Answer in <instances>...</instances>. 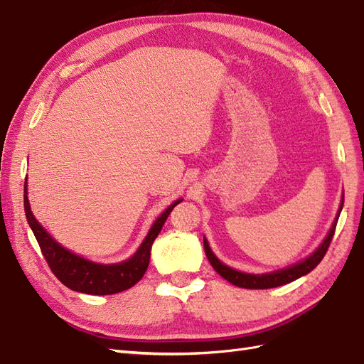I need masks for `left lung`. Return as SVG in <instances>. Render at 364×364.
Segmentation results:
<instances>
[{
	"label": "left lung",
	"instance_id": "left-lung-1",
	"mask_svg": "<svg viewBox=\"0 0 364 364\" xmlns=\"http://www.w3.org/2000/svg\"><path fill=\"white\" fill-rule=\"evenodd\" d=\"M343 197L345 196H341V202H340V206H338V211L336 214L334 222H333L331 228H329L326 237L322 240V243L318 245V247L313 253H310V255H308L306 258L291 264V266H289V267L267 272V273L240 272L234 267L226 266L223 261H220L215 257V253L213 252V249L209 247L206 237H203V247H205L206 258H208L209 262H211V266L214 267V270L220 274V277L225 278L230 284L237 285V287H241V289H250V290L274 289V287H279V285H284V284H289V282L299 279V278L305 277V274L310 273L313 269H316L317 264L321 262L322 258L325 257V253L329 247V243H331V240H333L337 220H338L340 213H341V208H343Z\"/></svg>",
	"mask_w": 364,
	"mask_h": 364
}]
</instances>
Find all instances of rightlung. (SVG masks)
<instances>
[{
	"label": "right lung",
	"instance_id": "obj_1",
	"mask_svg": "<svg viewBox=\"0 0 364 364\" xmlns=\"http://www.w3.org/2000/svg\"><path fill=\"white\" fill-rule=\"evenodd\" d=\"M28 186L27 179L24 185V209L26 217L30 229L35 234L39 247L42 250V255L46 257L51 272L56 274V278L67 285L68 289L74 291H80L86 294H115L119 291H124L144 277V273L149 267L150 262V250L151 245L161 229L165 223V220L173 211V208L181 203L183 199L174 200L165 211L153 222L150 226L147 235L142 240V243L136 249V252L130 258L112 262V264H103L87 259L80 257L79 253H74L70 249L63 247L59 241L54 240L48 230L43 228L36 217L33 215L30 202H28Z\"/></svg>",
	"mask_w": 364,
	"mask_h": 364
}]
</instances>
